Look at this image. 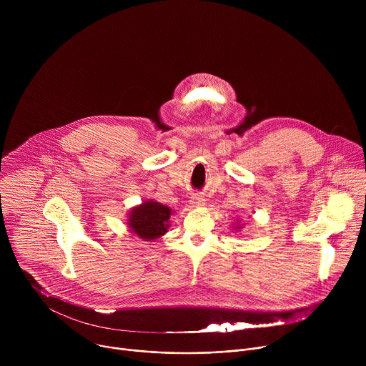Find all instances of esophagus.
<instances>
[{
	"instance_id": "esophagus-1",
	"label": "esophagus",
	"mask_w": 366,
	"mask_h": 366,
	"mask_svg": "<svg viewBox=\"0 0 366 366\" xmlns=\"http://www.w3.org/2000/svg\"><path fill=\"white\" fill-rule=\"evenodd\" d=\"M191 204H192V205H197V207H199V205H204V204H205V198H204L202 195L194 194V195L191 197Z\"/></svg>"
}]
</instances>
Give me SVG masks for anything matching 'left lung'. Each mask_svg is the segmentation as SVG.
Wrapping results in <instances>:
<instances>
[{
    "mask_svg": "<svg viewBox=\"0 0 366 366\" xmlns=\"http://www.w3.org/2000/svg\"><path fill=\"white\" fill-rule=\"evenodd\" d=\"M237 229H240V227H237Z\"/></svg>",
    "mask_w": 366,
    "mask_h": 366,
    "instance_id": "8db88e82",
    "label": "left lung"
}]
</instances>
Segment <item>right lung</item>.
Listing matches in <instances>:
<instances>
[{
	"label": "right lung",
	"mask_w": 366,
	"mask_h": 366,
	"mask_svg": "<svg viewBox=\"0 0 366 366\" xmlns=\"http://www.w3.org/2000/svg\"><path fill=\"white\" fill-rule=\"evenodd\" d=\"M169 217V207L154 201H146L133 208L132 214L129 216V226L139 237L153 240L168 232Z\"/></svg>",
	"instance_id": "add662e5"
}]
</instances>
